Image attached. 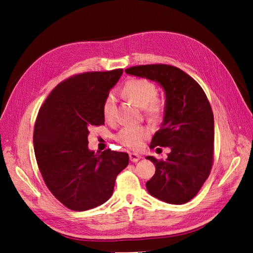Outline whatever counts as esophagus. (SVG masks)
<instances>
[{"mask_svg":"<svg viewBox=\"0 0 253 253\" xmlns=\"http://www.w3.org/2000/svg\"><path fill=\"white\" fill-rule=\"evenodd\" d=\"M140 158H141V156L136 154V153H129V160H131L132 163H137Z\"/></svg>","mask_w":253,"mask_h":253,"instance_id":"34e87169","label":"esophagus"}]
</instances>
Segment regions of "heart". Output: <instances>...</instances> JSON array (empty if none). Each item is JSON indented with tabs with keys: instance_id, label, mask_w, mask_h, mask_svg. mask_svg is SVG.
Masks as SVG:
<instances>
[{
	"instance_id": "b5f03b06",
	"label": "heart",
	"mask_w": 253,
	"mask_h": 253,
	"mask_svg": "<svg viewBox=\"0 0 253 253\" xmlns=\"http://www.w3.org/2000/svg\"><path fill=\"white\" fill-rule=\"evenodd\" d=\"M121 93L128 100L136 105L144 108L145 114L152 119L157 120L164 115L165 103L156 98L157 88L152 82L141 78H132L127 80ZM116 97L114 94H109L102 103V114L105 120L114 119L116 111ZM150 136V129L143 126H127L122 127L116 135V140L132 150H139L143 141Z\"/></svg>"
}]
</instances>
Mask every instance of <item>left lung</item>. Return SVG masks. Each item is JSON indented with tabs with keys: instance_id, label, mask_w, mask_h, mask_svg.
Returning a JSON list of instances; mask_svg holds the SVG:
<instances>
[{
	"instance_id": "obj_1",
	"label": "left lung",
	"mask_w": 253,
	"mask_h": 253,
	"mask_svg": "<svg viewBox=\"0 0 253 253\" xmlns=\"http://www.w3.org/2000/svg\"><path fill=\"white\" fill-rule=\"evenodd\" d=\"M126 73L159 83L166 93L164 121L150 148L169 147L171 152L166 160L147 157L156 168L145 183L148 192L168 204H186L201 190L213 164L214 118L208 98L192 77L172 65H138Z\"/></svg>"
}]
</instances>
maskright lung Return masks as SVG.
<instances>
[{"label":"right lung","instance_id":"add662e5","mask_svg":"<svg viewBox=\"0 0 253 253\" xmlns=\"http://www.w3.org/2000/svg\"><path fill=\"white\" fill-rule=\"evenodd\" d=\"M124 71L75 75L51 90L38 114L34 149L45 185L66 208L85 211L113 194L128 165L124 152L88 150V129L104 125L102 103Z\"/></svg>","mask_w":253,"mask_h":253}]
</instances>
